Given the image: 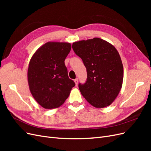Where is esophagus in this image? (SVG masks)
Here are the masks:
<instances>
[{
	"label": "esophagus",
	"instance_id": "obj_1",
	"mask_svg": "<svg viewBox=\"0 0 151 151\" xmlns=\"http://www.w3.org/2000/svg\"><path fill=\"white\" fill-rule=\"evenodd\" d=\"M74 83H75L76 85L77 86V84H78V79L76 78V79L74 80Z\"/></svg>",
	"mask_w": 151,
	"mask_h": 151
}]
</instances>
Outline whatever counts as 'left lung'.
I'll list each match as a JSON object with an SVG mask.
<instances>
[{
    "mask_svg": "<svg viewBox=\"0 0 151 151\" xmlns=\"http://www.w3.org/2000/svg\"><path fill=\"white\" fill-rule=\"evenodd\" d=\"M72 48L86 68L87 81L79 84L82 95L95 108L110 105L122 89L123 67L115 47L99 38L73 43Z\"/></svg>",
    "mask_w": 151,
    "mask_h": 151,
    "instance_id": "obj_1",
    "label": "left lung"
}]
</instances>
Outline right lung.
I'll return each instance as SVG.
<instances>
[{
    "label": "right lung",
    "mask_w": 151,
    "mask_h": 151,
    "mask_svg": "<svg viewBox=\"0 0 151 151\" xmlns=\"http://www.w3.org/2000/svg\"><path fill=\"white\" fill-rule=\"evenodd\" d=\"M70 50L69 43L49 42L36 50L29 61L28 82L30 92L45 109L60 106L76 85L68 76L64 62Z\"/></svg>",
    "instance_id": "1"
}]
</instances>
